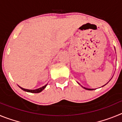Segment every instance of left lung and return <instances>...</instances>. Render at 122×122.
<instances>
[{
  "label": "left lung",
  "instance_id": "obj_1",
  "mask_svg": "<svg viewBox=\"0 0 122 122\" xmlns=\"http://www.w3.org/2000/svg\"><path fill=\"white\" fill-rule=\"evenodd\" d=\"M84 89H86V90H93V89H87V88H85L84 87Z\"/></svg>",
  "mask_w": 122,
  "mask_h": 122
}]
</instances>
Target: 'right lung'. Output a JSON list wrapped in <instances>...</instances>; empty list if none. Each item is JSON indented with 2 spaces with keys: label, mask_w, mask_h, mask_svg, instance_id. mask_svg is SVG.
<instances>
[{
  "label": "right lung",
  "mask_w": 122,
  "mask_h": 122,
  "mask_svg": "<svg viewBox=\"0 0 122 122\" xmlns=\"http://www.w3.org/2000/svg\"><path fill=\"white\" fill-rule=\"evenodd\" d=\"M46 86H47V84L45 85V86H43V87H41V88H39V89H35V90H28V89H23V88H22V87H21L20 86H19L20 88H21L22 90H24V91L25 92H30V93H39V92H41L42 91V90H43L44 89H45V87H46Z\"/></svg>",
  "instance_id": "obj_1"
}]
</instances>
